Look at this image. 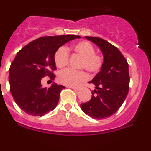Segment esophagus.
I'll return each mask as SVG.
<instances>
[{
	"label": "esophagus",
	"mask_w": 151,
	"mask_h": 151,
	"mask_svg": "<svg viewBox=\"0 0 151 151\" xmlns=\"http://www.w3.org/2000/svg\"><path fill=\"white\" fill-rule=\"evenodd\" d=\"M70 88H72L73 90H75V91H79L80 90V88H76V87H69Z\"/></svg>",
	"instance_id": "34e87169"
}]
</instances>
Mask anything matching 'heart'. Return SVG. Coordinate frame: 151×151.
Listing matches in <instances>:
<instances>
[{
	"mask_svg": "<svg viewBox=\"0 0 151 151\" xmlns=\"http://www.w3.org/2000/svg\"><path fill=\"white\" fill-rule=\"evenodd\" d=\"M71 49L81 58L79 68L87 70L91 74L99 72L103 63V58L99 54L95 53V49L89 42L83 40L74 43ZM69 60V55L66 48L61 46L55 54V62L58 68L66 66ZM88 79V75L84 71H73L65 69L58 75V81L69 87H77Z\"/></svg>",
	"mask_w": 151,
	"mask_h": 151,
	"instance_id": "heart-1",
	"label": "heart"
}]
</instances>
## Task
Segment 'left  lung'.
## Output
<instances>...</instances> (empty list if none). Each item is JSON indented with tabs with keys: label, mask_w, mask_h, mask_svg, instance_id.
<instances>
[{
	"label": "left lung",
	"mask_w": 151,
	"mask_h": 151,
	"mask_svg": "<svg viewBox=\"0 0 151 151\" xmlns=\"http://www.w3.org/2000/svg\"><path fill=\"white\" fill-rule=\"evenodd\" d=\"M85 37L99 48L104 60L100 71L89 82L95 86L91 99L80 107L93 119H105L118 111L128 95V64L120 51L108 41L96 37Z\"/></svg>",
	"instance_id": "8db88e82"
}]
</instances>
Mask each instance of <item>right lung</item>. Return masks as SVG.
I'll return each instance as SVG.
<instances>
[{
	"label": "right lung",
	"mask_w": 151,
	"mask_h": 151,
	"mask_svg": "<svg viewBox=\"0 0 151 151\" xmlns=\"http://www.w3.org/2000/svg\"><path fill=\"white\" fill-rule=\"evenodd\" d=\"M77 38L80 36L42 37L17 52L10 65L9 82L16 104L26 114L42 116L57 106L65 86L54 83L50 88H45L41 80L46 76L55 79V52L67 42Z\"/></svg>",
	"instance_id": "obj_1"
}]
</instances>
